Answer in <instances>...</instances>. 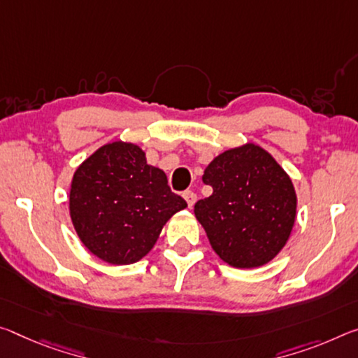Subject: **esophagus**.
<instances>
[{"label":"esophagus","instance_id":"34e87169","mask_svg":"<svg viewBox=\"0 0 358 358\" xmlns=\"http://www.w3.org/2000/svg\"><path fill=\"white\" fill-rule=\"evenodd\" d=\"M183 197H185V201H186V203H188L189 208H191L192 206H194L196 199H197V196H196L192 191H185V192H183Z\"/></svg>","mask_w":358,"mask_h":358}]
</instances>
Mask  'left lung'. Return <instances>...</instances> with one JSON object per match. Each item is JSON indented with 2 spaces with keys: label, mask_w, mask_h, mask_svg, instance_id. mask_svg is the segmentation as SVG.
I'll return each instance as SVG.
<instances>
[{
  "label": "left lung",
  "mask_w": 358,
  "mask_h": 358,
  "mask_svg": "<svg viewBox=\"0 0 358 358\" xmlns=\"http://www.w3.org/2000/svg\"><path fill=\"white\" fill-rule=\"evenodd\" d=\"M202 181L210 197L194 215L218 257L232 268H261L290 239L296 220L293 181L271 152L255 143L226 150L212 159Z\"/></svg>",
  "instance_id": "1"
}]
</instances>
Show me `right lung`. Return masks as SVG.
Masks as SVG:
<instances>
[{"label":"right lung","mask_w":358,"mask_h":358,"mask_svg":"<svg viewBox=\"0 0 358 358\" xmlns=\"http://www.w3.org/2000/svg\"><path fill=\"white\" fill-rule=\"evenodd\" d=\"M186 208L164 170L130 141H110L73 173L70 217L79 241L113 266L134 264L155 247L167 221Z\"/></svg>","instance_id":"obj_1"}]
</instances>
